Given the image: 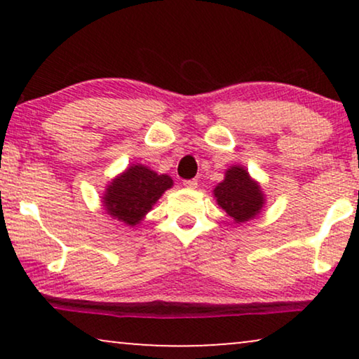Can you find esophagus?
<instances>
[{
    "instance_id": "esophagus-1",
    "label": "esophagus",
    "mask_w": 359,
    "mask_h": 359,
    "mask_svg": "<svg viewBox=\"0 0 359 359\" xmlns=\"http://www.w3.org/2000/svg\"><path fill=\"white\" fill-rule=\"evenodd\" d=\"M183 184L188 189H196V188H198V181H196V180H184Z\"/></svg>"
}]
</instances>
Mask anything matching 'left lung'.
Listing matches in <instances>:
<instances>
[{
  "instance_id": "8db88e82",
  "label": "left lung",
  "mask_w": 359,
  "mask_h": 359,
  "mask_svg": "<svg viewBox=\"0 0 359 359\" xmlns=\"http://www.w3.org/2000/svg\"><path fill=\"white\" fill-rule=\"evenodd\" d=\"M217 204L235 222L253 219L263 208V193L259 186L240 166H232L225 180L214 189Z\"/></svg>"
}]
</instances>
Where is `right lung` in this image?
Wrapping results in <instances>:
<instances>
[{"label": "right lung", "mask_w": 359, "mask_h": 359, "mask_svg": "<svg viewBox=\"0 0 359 359\" xmlns=\"http://www.w3.org/2000/svg\"><path fill=\"white\" fill-rule=\"evenodd\" d=\"M171 184L173 180L168 175H158L147 166L135 165L107 186L102 203L112 217L127 225H135Z\"/></svg>", "instance_id": "obj_1"}]
</instances>
